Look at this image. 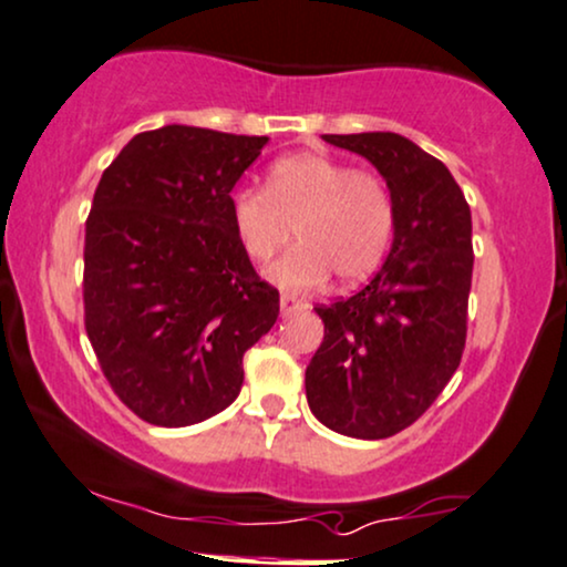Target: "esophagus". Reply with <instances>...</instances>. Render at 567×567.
<instances>
[{
  "label": "esophagus",
  "mask_w": 567,
  "mask_h": 567,
  "mask_svg": "<svg viewBox=\"0 0 567 567\" xmlns=\"http://www.w3.org/2000/svg\"><path fill=\"white\" fill-rule=\"evenodd\" d=\"M279 303H282V317H292V313H298V311H303L306 303L303 298H298V296H292V292H282V298H279Z\"/></svg>",
  "instance_id": "1"
}]
</instances>
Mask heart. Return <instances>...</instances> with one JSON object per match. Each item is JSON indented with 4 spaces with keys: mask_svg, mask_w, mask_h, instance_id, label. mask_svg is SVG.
<instances>
[{
    "mask_svg": "<svg viewBox=\"0 0 567 567\" xmlns=\"http://www.w3.org/2000/svg\"><path fill=\"white\" fill-rule=\"evenodd\" d=\"M229 224L254 264L271 261L296 227L301 243L271 266L269 277L290 290H311L332 271L357 282L378 269L395 229V206L378 174L324 153L275 161L264 189L229 195Z\"/></svg>",
    "mask_w": 567,
    "mask_h": 567,
    "instance_id": "heart-1",
    "label": "heart"
}]
</instances>
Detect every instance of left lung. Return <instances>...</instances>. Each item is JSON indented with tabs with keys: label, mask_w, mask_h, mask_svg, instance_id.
Here are the masks:
<instances>
[{
	"label": "left lung",
	"mask_w": 567,
	"mask_h": 567,
	"mask_svg": "<svg viewBox=\"0 0 567 567\" xmlns=\"http://www.w3.org/2000/svg\"><path fill=\"white\" fill-rule=\"evenodd\" d=\"M364 155L393 195L383 269L357 296L313 306L324 340L306 367V399L322 425L391 439L417 422L456 372L467 338L473 218L439 158L393 132L324 134Z\"/></svg>",
	"instance_id": "8db88e82"
}]
</instances>
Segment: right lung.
<instances>
[{"label": "right lung", "mask_w": 567, "mask_h": 567, "mask_svg": "<svg viewBox=\"0 0 567 567\" xmlns=\"http://www.w3.org/2000/svg\"><path fill=\"white\" fill-rule=\"evenodd\" d=\"M266 136L163 126L102 172L86 218L84 327L113 393L140 420L184 427L227 409L279 292L229 224V193Z\"/></svg>", "instance_id": "add662e5"}]
</instances>
